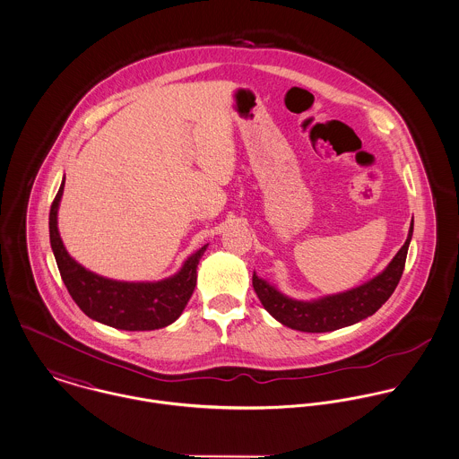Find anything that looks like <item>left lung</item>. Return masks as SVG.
Returning <instances> with one entry per match:
<instances>
[{
    "label": "left lung",
    "mask_w": 459,
    "mask_h": 459,
    "mask_svg": "<svg viewBox=\"0 0 459 459\" xmlns=\"http://www.w3.org/2000/svg\"><path fill=\"white\" fill-rule=\"evenodd\" d=\"M413 232V220L410 223L407 241L389 262V265L373 280L364 285H359L352 290L325 296L315 301H296L273 285L260 280L254 273V289L262 306L283 325L303 331V333H327L336 331L347 325H352L359 320L373 315L384 305L398 287L405 260H407L408 245Z\"/></svg>",
    "instance_id": "obj_1"
}]
</instances>
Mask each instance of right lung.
<instances>
[{
    "instance_id": "right-lung-1",
    "label": "right lung",
    "mask_w": 459,
    "mask_h": 459,
    "mask_svg": "<svg viewBox=\"0 0 459 459\" xmlns=\"http://www.w3.org/2000/svg\"><path fill=\"white\" fill-rule=\"evenodd\" d=\"M63 185L65 181L52 201L49 236L61 280L75 305L90 318L123 331H153L178 320L197 285V265L207 245L188 256L179 273L161 281L130 283L99 276L77 264L59 238L57 205Z\"/></svg>"
}]
</instances>
